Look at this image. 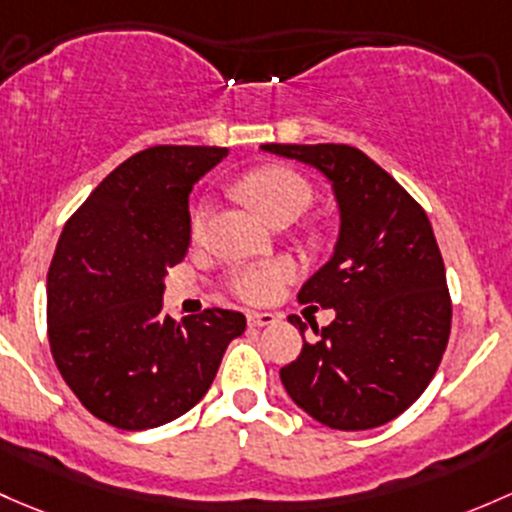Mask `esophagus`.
<instances>
[{
	"mask_svg": "<svg viewBox=\"0 0 512 512\" xmlns=\"http://www.w3.org/2000/svg\"><path fill=\"white\" fill-rule=\"evenodd\" d=\"M247 324L255 326V328L272 326V324H277V316L270 314V311H250V314H247Z\"/></svg>",
	"mask_w": 512,
	"mask_h": 512,
	"instance_id": "esophagus-1",
	"label": "esophagus"
}]
</instances>
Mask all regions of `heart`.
<instances>
[{
	"label": "heart",
	"instance_id": "heart-1",
	"mask_svg": "<svg viewBox=\"0 0 512 512\" xmlns=\"http://www.w3.org/2000/svg\"><path fill=\"white\" fill-rule=\"evenodd\" d=\"M238 193L242 201L267 223L277 220L279 215L297 218L311 201L309 181L287 166H265V169L252 171L238 184ZM208 213H211L208 201H201L193 208V233H201ZM294 274H297V265L289 257H277V260L260 262V265H242L233 270L228 287L235 297L257 304V301H270L277 297L292 282Z\"/></svg>",
	"mask_w": 512,
	"mask_h": 512
}]
</instances>
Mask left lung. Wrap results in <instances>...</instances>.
<instances>
[{
  "label": "left lung",
  "instance_id": "8db88e82",
  "mask_svg": "<svg viewBox=\"0 0 512 512\" xmlns=\"http://www.w3.org/2000/svg\"><path fill=\"white\" fill-rule=\"evenodd\" d=\"M326 176L336 198L331 260L299 289L301 304L336 311L319 341L279 370L316 422L360 432L390 422L427 390L446 351L451 299L432 223L368 154L348 144H262ZM304 336L306 324L289 316Z\"/></svg>",
  "mask_w": 512,
  "mask_h": 512
}]
</instances>
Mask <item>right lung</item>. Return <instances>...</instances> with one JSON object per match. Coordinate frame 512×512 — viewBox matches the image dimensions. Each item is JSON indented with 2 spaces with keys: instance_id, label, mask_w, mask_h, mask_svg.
<instances>
[{
  "instance_id": "right-lung-1",
  "label": "right lung",
  "mask_w": 512,
  "mask_h": 512,
  "mask_svg": "<svg viewBox=\"0 0 512 512\" xmlns=\"http://www.w3.org/2000/svg\"><path fill=\"white\" fill-rule=\"evenodd\" d=\"M225 147H149L85 198L48 267V343L83 407L125 432L161 427L208 392L240 311L206 309L176 324L166 270L191 245L188 193Z\"/></svg>"
}]
</instances>
